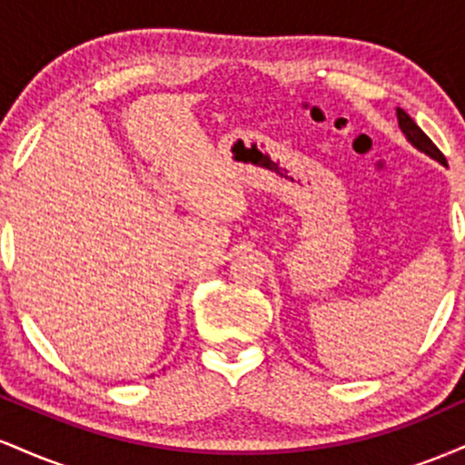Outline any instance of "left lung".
<instances>
[{
	"label": "left lung",
	"mask_w": 465,
	"mask_h": 465,
	"mask_svg": "<svg viewBox=\"0 0 465 465\" xmlns=\"http://www.w3.org/2000/svg\"><path fill=\"white\" fill-rule=\"evenodd\" d=\"M398 124H400V131L404 133V137H407V142L411 143V146L418 148L420 153L429 154L430 159H435V162H440L441 165H448L446 157L441 154L440 148H437L435 143L430 142V137L426 135V133L421 131L413 120H411V115L407 114V111L398 109Z\"/></svg>",
	"instance_id": "left-lung-1"
}]
</instances>
